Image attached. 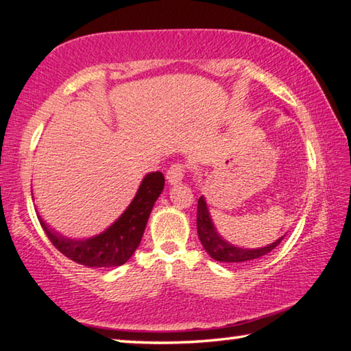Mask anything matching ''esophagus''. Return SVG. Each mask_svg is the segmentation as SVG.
Returning <instances> with one entry per match:
<instances>
[{
    "label": "esophagus",
    "mask_w": 351,
    "mask_h": 351,
    "mask_svg": "<svg viewBox=\"0 0 351 351\" xmlns=\"http://www.w3.org/2000/svg\"><path fill=\"white\" fill-rule=\"evenodd\" d=\"M184 176H186V165L184 164H171L170 169L167 170V181L170 184L181 182Z\"/></svg>",
    "instance_id": "34e87169"
}]
</instances>
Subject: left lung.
<instances>
[{"instance_id": "left-lung-1", "label": "left lung", "mask_w": 351, "mask_h": 351, "mask_svg": "<svg viewBox=\"0 0 351 351\" xmlns=\"http://www.w3.org/2000/svg\"><path fill=\"white\" fill-rule=\"evenodd\" d=\"M197 229L201 245L204 246L206 252L210 255L213 260L224 261V263H232V265H241L246 261H251L255 258H260L271 252L272 249L277 247L278 243L283 239H278L276 243H272L269 246L260 247V249H241L229 245L228 241H224L221 237L217 234L215 228H213L212 219L207 210L206 201L201 197L198 199V210H197Z\"/></svg>"}]
</instances>
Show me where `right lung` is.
Returning a JSON list of instances; mask_svg holds the SVG:
<instances>
[{
	"label": "right lung",
	"mask_w": 351,
	"mask_h": 351,
	"mask_svg": "<svg viewBox=\"0 0 351 351\" xmlns=\"http://www.w3.org/2000/svg\"><path fill=\"white\" fill-rule=\"evenodd\" d=\"M164 175L161 171L148 173L141 182L132 204L117 221L97 237L88 240H69L47 228L40 219L41 228L52 245L64 257L88 268H111L127 263L138 249L144 235L145 226L154 203L164 189Z\"/></svg>",
	"instance_id": "obj_1"
}]
</instances>
